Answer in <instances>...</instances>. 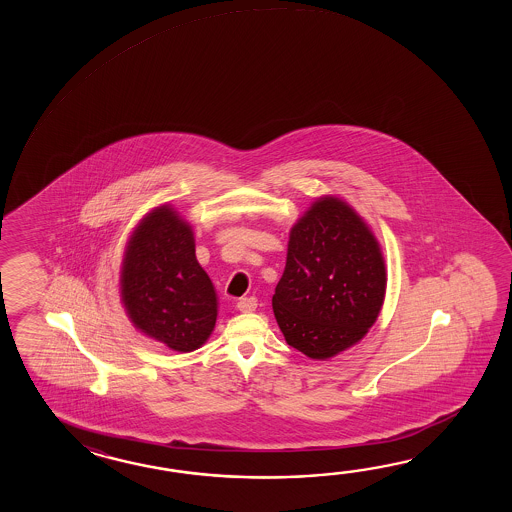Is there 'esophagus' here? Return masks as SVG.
I'll return each mask as SVG.
<instances>
[{"instance_id":"esophagus-1","label":"esophagus","mask_w":512,"mask_h":512,"mask_svg":"<svg viewBox=\"0 0 512 512\" xmlns=\"http://www.w3.org/2000/svg\"><path fill=\"white\" fill-rule=\"evenodd\" d=\"M256 307H258L256 296H245V298H240V302H238V309L241 313H252V311H256Z\"/></svg>"}]
</instances>
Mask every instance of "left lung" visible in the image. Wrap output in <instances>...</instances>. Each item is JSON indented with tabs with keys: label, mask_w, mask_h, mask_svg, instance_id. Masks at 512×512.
Listing matches in <instances>:
<instances>
[{
	"label": "left lung",
	"mask_w": 512,
	"mask_h": 512,
	"mask_svg": "<svg viewBox=\"0 0 512 512\" xmlns=\"http://www.w3.org/2000/svg\"><path fill=\"white\" fill-rule=\"evenodd\" d=\"M386 269L381 247L353 208L322 197L289 236L272 309L291 348L326 360L351 348L381 313Z\"/></svg>",
	"instance_id": "1"
}]
</instances>
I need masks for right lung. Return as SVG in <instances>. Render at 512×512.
Returning <instances> with one entry per match:
<instances>
[{
	"label": "right lung",
	"mask_w": 512,
	"mask_h": 512,
	"mask_svg": "<svg viewBox=\"0 0 512 512\" xmlns=\"http://www.w3.org/2000/svg\"><path fill=\"white\" fill-rule=\"evenodd\" d=\"M120 291L135 327L174 351L203 346L216 326L218 293L197 263L190 225L172 208H155L133 232Z\"/></svg>",
	"instance_id": "right-lung-1"
}]
</instances>
